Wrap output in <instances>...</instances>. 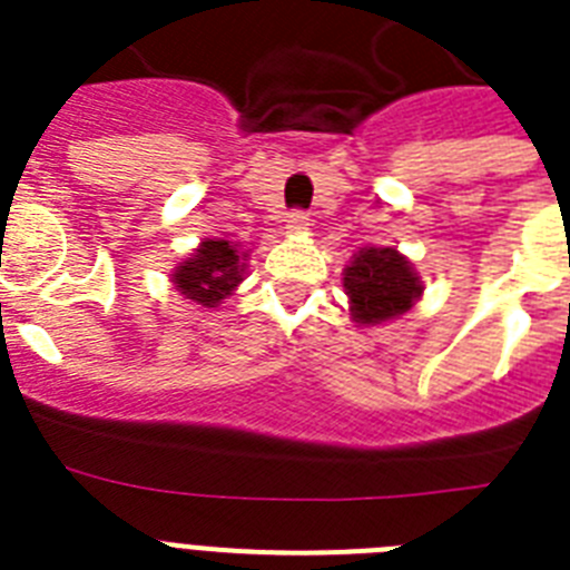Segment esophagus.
Masks as SVG:
<instances>
[{
    "mask_svg": "<svg viewBox=\"0 0 570 570\" xmlns=\"http://www.w3.org/2000/svg\"><path fill=\"white\" fill-rule=\"evenodd\" d=\"M311 227V215L304 213V209H293V213L286 215V233H304Z\"/></svg>",
    "mask_w": 570,
    "mask_h": 570,
    "instance_id": "esophagus-1",
    "label": "esophagus"
}]
</instances>
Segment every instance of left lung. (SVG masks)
I'll list each match as a JSON object with an SVG mask.
<instances>
[{"label":"left lung","instance_id":"left-lung-1","mask_svg":"<svg viewBox=\"0 0 570 570\" xmlns=\"http://www.w3.org/2000/svg\"><path fill=\"white\" fill-rule=\"evenodd\" d=\"M352 311L361 325L387 322L411 311L423 286L411 272L407 259L393 248H364L352 259L343 277Z\"/></svg>","mask_w":570,"mask_h":570}]
</instances>
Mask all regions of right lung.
I'll return each mask as SVG.
<instances>
[{"label": "right lung", "instance_id": "obj_1", "mask_svg": "<svg viewBox=\"0 0 570 570\" xmlns=\"http://www.w3.org/2000/svg\"><path fill=\"white\" fill-rule=\"evenodd\" d=\"M242 257L239 250L233 248L227 239H209L197 248L195 257H189L177 272H174V284L186 298L215 307L224 295L242 281Z\"/></svg>", "mask_w": 570, "mask_h": 570}]
</instances>
